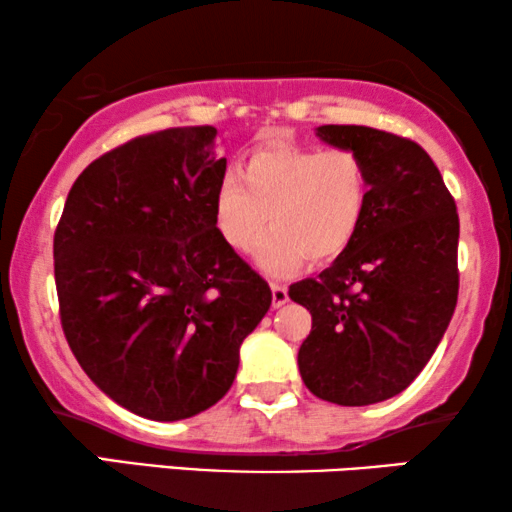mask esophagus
Masks as SVG:
<instances>
[{"mask_svg": "<svg viewBox=\"0 0 512 512\" xmlns=\"http://www.w3.org/2000/svg\"><path fill=\"white\" fill-rule=\"evenodd\" d=\"M272 289V307H282L289 300V291L282 284H270Z\"/></svg>", "mask_w": 512, "mask_h": 512, "instance_id": "1", "label": "esophagus"}]
</instances>
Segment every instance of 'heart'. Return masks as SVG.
<instances>
[{
	"label": "heart",
	"mask_w": 512,
	"mask_h": 512,
	"mask_svg": "<svg viewBox=\"0 0 512 512\" xmlns=\"http://www.w3.org/2000/svg\"><path fill=\"white\" fill-rule=\"evenodd\" d=\"M370 177L352 149L258 151L244 174L230 170L214 191V223L223 242L254 251L258 268L286 275L300 263H331L354 242L368 212Z\"/></svg>",
	"instance_id": "b5f03b06"
}]
</instances>
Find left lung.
<instances>
[{"mask_svg":"<svg viewBox=\"0 0 512 512\" xmlns=\"http://www.w3.org/2000/svg\"><path fill=\"white\" fill-rule=\"evenodd\" d=\"M317 137L359 153L370 200L345 254L289 289L312 314L300 377L328 403H380L410 387L450 326L457 205L429 153L410 139L366 125H319Z\"/></svg>","mask_w":512,"mask_h":512,"instance_id":"left-lung-1","label":"left lung"}]
</instances>
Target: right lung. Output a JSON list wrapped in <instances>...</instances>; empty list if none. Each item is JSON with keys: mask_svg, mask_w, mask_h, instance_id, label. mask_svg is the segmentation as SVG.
<instances>
[{"mask_svg": "<svg viewBox=\"0 0 512 512\" xmlns=\"http://www.w3.org/2000/svg\"><path fill=\"white\" fill-rule=\"evenodd\" d=\"M216 128L130 139L74 181L53 237L60 321L111 401L177 422L221 401L272 291L214 223Z\"/></svg>", "mask_w": 512, "mask_h": 512, "instance_id": "right-lung-1", "label": "right lung"}]
</instances>
